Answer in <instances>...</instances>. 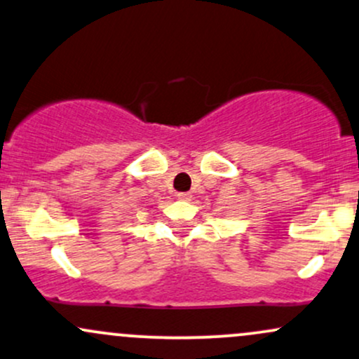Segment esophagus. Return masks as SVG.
<instances>
[{"instance_id":"34e87169","label":"esophagus","mask_w":359,"mask_h":359,"mask_svg":"<svg viewBox=\"0 0 359 359\" xmlns=\"http://www.w3.org/2000/svg\"><path fill=\"white\" fill-rule=\"evenodd\" d=\"M177 197H179L180 201H191L192 194L191 192H179V194H177Z\"/></svg>"}]
</instances>
